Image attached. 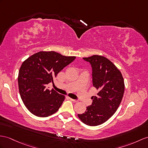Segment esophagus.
<instances>
[{
    "label": "esophagus",
    "instance_id": "1",
    "mask_svg": "<svg viewBox=\"0 0 148 148\" xmlns=\"http://www.w3.org/2000/svg\"><path fill=\"white\" fill-rule=\"evenodd\" d=\"M70 100H71V101L73 102H78V100L73 99H71V98H70Z\"/></svg>",
    "mask_w": 148,
    "mask_h": 148
}]
</instances>
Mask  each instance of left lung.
Listing matches in <instances>:
<instances>
[{"label":"left lung","mask_w":148,"mask_h":148,"mask_svg":"<svg viewBox=\"0 0 148 148\" xmlns=\"http://www.w3.org/2000/svg\"><path fill=\"white\" fill-rule=\"evenodd\" d=\"M84 59L91 64L93 85L98 93L92 97V105L78 117L84 124L96 126L106 122L117 110L124 95V81L120 70L107 58L93 55Z\"/></svg>","instance_id":"left-lung-1"}]
</instances>
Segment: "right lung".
<instances>
[{
	"label": "right lung",
	"instance_id": "1",
	"mask_svg": "<svg viewBox=\"0 0 148 148\" xmlns=\"http://www.w3.org/2000/svg\"><path fill=\"white\" fill-rule=\"evenodd\" d=\"M76 56H66L55 51H39L23 63L19 75L18 85L23 102L34 116L46 117L55 114L62 106L65 97L47 85L53 82L58 73Z\"/></svg>",
	"mask_w": 148,
	"mask_h": 148
}]
</instances>
